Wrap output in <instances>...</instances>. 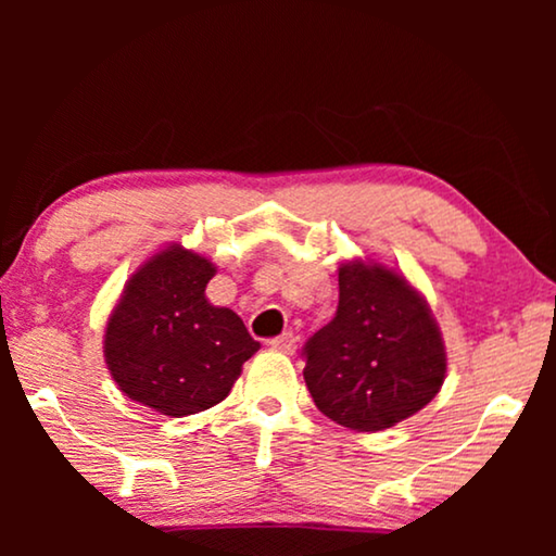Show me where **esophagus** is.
I'll return each instance as SVG.
<instances>
[{
  "label": "esophagus",
  "instance_id": "obj_1",
  "mask_svg": "<svg viewBox=\"0 0 556 556\" xmlns=\"http://www.w3.org/2000/svg\"><path fill=\"white\" fill-rule=\"evenodd\" d=\"M268 344L276 349V352H283V354H293L295 352V337H293L291 331H286V333H280V337L270 339Z\"/></svg>",
  "mask_w": 556,
  "mask_h": 556
}]
</instances>
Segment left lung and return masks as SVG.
Masks as SVG:
<instances>
[{
    "label": "left lung",
    "instance_id": "left-lung-1",
    "mask_svg": "<svg viewBox=\"0 0 556 556\" xmlns=\"http://www.w3.org/2000/svg\"><path fill=\"white\" fill-rule=\"evenodd\" d=\"M316 407L356 432L407 420L445 382L435 318L405 276L379 263H341L337 316L303 346Z\"/></svg>",
    "mask_w": 556,
    "mask_h": 556
}]
</instances>
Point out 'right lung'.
Returning <instances> with one entry per match:
<instances>
[{
    "label": "right lung",
    "mask_w": 556,
    "mask_h": 556,
    "mask_svg": "<svg viewBox=\"0 0 556 556\" xmlns=\"http://www.w3.org/2000/svg\"><path fill=\"white\" fill-rule=\"evenodd\" d=\"M212 276L207 257L172 245L128 280L103 339L105 364L126 397L185 417L230 394L261 344L235 311L207 301Z\"/></svg>",
    "instance_id": "1"
}]
</instances>
